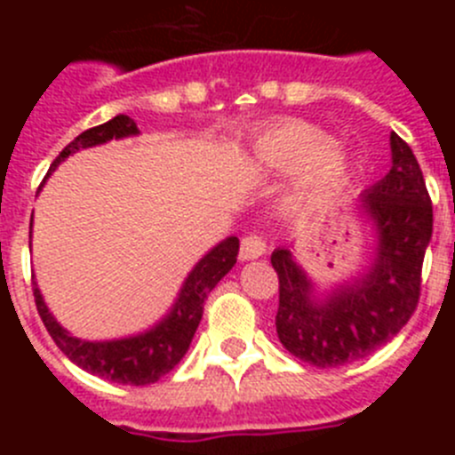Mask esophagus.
I'll return each mask as SVG.
<instances>
[{
  "mask_svg": "<svg viewBox=\"0 0 455 455\" xmlns=\"http://www.w3.org/2000/svg\"><path fill=\"white\" fill-rule=\"evenodd\" d=\"M267 252V243H264L262 236L257 235H248L241 239V248H239V259H257V257H262Z\"/></svg>",
  "mask_w": 455,
  "mask_h": 455,
  "instance_id": "obj_1",
  "label": "esophagus"
}]
</instances>
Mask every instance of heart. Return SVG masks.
Returning <instances> with one entry per match:
<instances>
[{"label": "heart", "instance_id": "obj_1", "mask_svg": "<svg viewBox=\"0 0 455 455\" xmlns=\"http://www.w3.org/2000/svg\"><path fill=\"white\" fill-rule=\"evenodd\" d=\"M248 162L273 175L305 171L303 191L309 200L325 198L348 175L347 152L332 143V136L299 120L275 124L257 136L248 150Z\"/></svg>", "mask_w": 455, "mask_h": 455}]
</instances>
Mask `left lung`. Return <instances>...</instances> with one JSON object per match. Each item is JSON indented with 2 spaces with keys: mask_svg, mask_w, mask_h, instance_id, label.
Instances as JSON below:
<instances>
[{
  "mask_svg": "<svg viewBox=\"0 0 455 455\" xmlns=\"http://www.w3.org/2000/svg\"><path fill=\"white\" fill-rule=\"evenodd\" d=\"M392 168L357 198L355 216L373 236L367 267L321 287L293 255L275 248L280 277L277 339L319 369L355 363L385 347L408 323L419 300L421 264L433 236V207L410 146L389 134Z\"/></svg>",
  "mask_w": 455,
  "mask_h": 455,
  "instance_id": "8db88e82",
  "label": "left lung"
}]
</instances>
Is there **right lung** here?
<instances>
[{
  "instance_id": "add662e5",
  "label": "right lung",
  "mask_w": 455,
  "mask_h": 455,
  "mask_svg": "<svg viewBox=\"0 0 455 455\" xmlns=\"http://www.w3.org/2000/svg\"><path fill=\"white\" fill-rule=\"evenodd\" d=\"M139 134L140 132L134 120L124 114L98 124L92 130L82 132L77 139L63 148L61 155L56 156L47 178L66 162L68 156L88 150V148L104 146L114 139L120 140ZM31 228H34V214H31ZM236 252H239L236 236H225L214 248H209L184 277L182 287L166 315L148 325L146 331L134 332V335L116 337V339H82V337L72 335L52 315L38 283H34L36 307H38V315L45 323L47 332L56 341V347L61 348L68 360L77 364L79 369L104 378V380H111V383L150 385L166 376L188 351V344L203 319L204 299L232 271V267L236 264Z\"/></svg>"
}]
</instances>
